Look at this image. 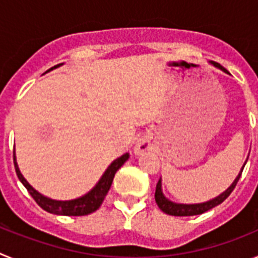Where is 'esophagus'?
Instances as JSON below:
<instances>
[{"instance_id":"esophagus-1","label":"esophagus","mask_w":258,"mask_h":258,"mask_svg":"<svg viewBox=\"0 0 258 258\" xmlns=\"http://www.w3.org/2000/svg\"><path fill=\"white\" fill-rule=\"evenodd\" d=\"M146 150H147V145H146L145 142H140L138 145H137L136 147V152L137 154H142V152H145Z\"/></svg>"}]
</instances>
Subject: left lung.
Segmentation results:
<instances>
[{"mask_svg":"<svg viewBox=\"0 0 258 258\" xmlns=\"http://www.w3.org/2000/svg\"><path fill=\"white\" fill-rule=\"evenodd\" d=\"M213 64L216 66V67L221 68L222 71H225V72H227V71L225 70L222 66L218 64V63H213ZM245 163H247V161H245ZM245 163L244 165H243V168H241L239 175L235 178V181L232 182L231 186H230L225 192L221 194L220 197H217L216 199L209 200V202L207 203H202V204H175V203L170 202V200H168L163 195V191H161V181L159 179V182H157L156 184V191H155V200H156L157 207H159L164 213L169 214V216H179V217H182V216H197V214L204 213V212L214 208V207L221 204L223 200H226L227 198H229V195L232 192V190L235 188L236 183H238L239 178H240L241 172H243V169H244L245 166Z\"/></svg>","mask_w":258,"mask_h":258,"instance_id":"obj_1","label":"left lung"}]
</instances>
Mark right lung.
Wrapping results in <instances>:
<instances>
[{
	"label": "right lung",
	"mask_w": 258,
	"mask_h": 258,
	"mask_svg": "<svg viewBox=\"0 0 258 258\" xmlns=\"http://www.w3.org/2000/svg\"><path fill=\"white\" fill-rule=\"evenodd\" d=\"M60 64H56L52 68L59 67ZM129 159V154L122 155L121 157H118L113 161L111 165L107 168V170L104 172V174L102 175V178L99 179L95 187L93 188L90 192H88L86 195H84L83 198H79V199L70 200V202H56V200H51L49 198L42 197L40 192L32 187L31 184L24 179V177L20 173L19 168H18L17 160H15V154H14V165H15V172H17L18 178L20 179L24 187L28 190V192L31 194V197L35 199V202L37 203L38 206L44 211L49 212V213L54 214H60V216H86V214H90L93 212L97 211L99 207L102 206L104 198H106L107 192H108L111 184H112L113 177H115V173L117 172L120 168L122 166V164Z\"/></svg>",
	"instance_id": "obj_1"
}]
</instances>
